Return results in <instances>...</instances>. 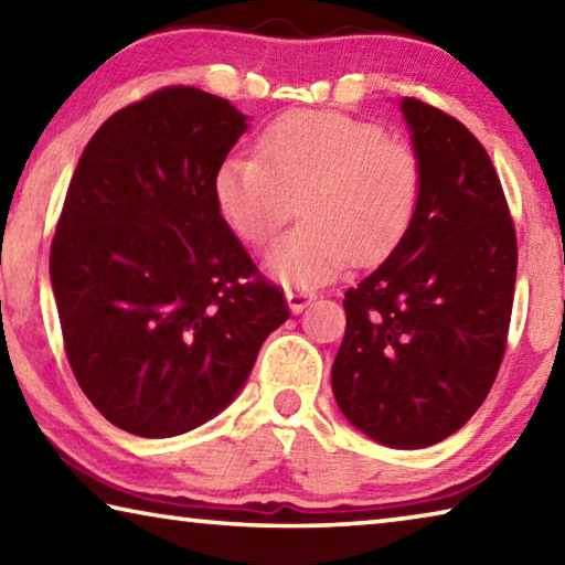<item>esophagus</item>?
Listing matches in <instances>:
<instances>
[{"label":"esophagus","mask_w":565,"mask_h":565,"mask_svg":"<svg viewBox=\"0 0 565 565\" xmlns=\"http://www.w3.org/2000/svg\"><path fill=\"white\" fill-rule=\"evenodd\" d=\"M286 301H289V309L294 313H301L306 306L313 301V291L301 289V286H294V289H286Z\"/></svg>","instance_id":"34e87169"}]
</instances>
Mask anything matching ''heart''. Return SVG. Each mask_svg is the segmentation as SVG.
<instances>
[{
    "label": "heart",
    "mask_w": 565,
    "mask_h": 565,
    "mask_svg": "<svg viewBox=\"0 0 565 565\" xmlns=\"http://www.w3.org/2000/svg\"><path fill=\"white\" fill-rule=\"evenodd\" d=\"M424 194V164L404 139L343 111H291L256 139V157H226L214 202L228 228L264 248L291 222L269 269L289 284H321L349 262L376 264L401 244Z\"/></svg>",
    "instance_id": "1"
}]
</instances>
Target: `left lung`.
I'll return each mask as SVG.
<instances>
[{"label": "left lung", "mask_w": 565, "mask_h": 565, "mask_svg": "<svg viewBox=\"0 0 565 565\" xmlns=\"http://www.w3.org/2000/svg\"><path fill=\"white\" fill-rule=\"evenodd\" d=\"M401 109L424 194L388 259L347 291L331 386L343 416L374 441L424 448L456 434L499 376L519 244L481 141L416 97Z\"/></svg>", "instance_id": "obj_1"}]
</instances>
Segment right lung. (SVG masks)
Returning <instances> with one entry per match:
<instances>
[{
  "label": "right lung",
  "mask_w": 565,
  "mask_h": 565,
  "mask_svg": "<svg viewBox=\"0 0 565 565\" xmlns=\"http://www.w3.org/2000/svg\"><path fill=\"white\" fill-rule=\"evenodd\" d=\"M244 131L232 102L174 84L111 114L74 169L52 289L76 384L121 431L164 438L216 416L289 319L214 202Z\"/></svg>",
  "instance_id": "1"
}]
</instances>
